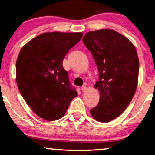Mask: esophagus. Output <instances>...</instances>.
Segmentation results:
<instances>
[{
  "mask_svg": "<svg viewBox=\"0 0 155 155\" xmlns=\"http://www.w3.org/2000/svg\"><path fill=\"white\" fill-rule=\"evenodd\" d=\"M81 90H82V92H85V91L87 90V87L85 86V85H83V86L81 87Z\"/></svg>",
  "mask_w": 155,
  "mask_h": 155,
  "instance_id": "1",
  "label": "esophagus"
}]
</instances>
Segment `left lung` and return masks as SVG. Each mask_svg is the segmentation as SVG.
I'll use <instances>...</instances> for the list:
<instances>
[{"mask_svg": "<svg viewBox=\"0 0 155 155\" xmlns=\"http://www.w3.org/2000/svg\"><path fill=\"white\" fill-rule=\"evenodd\" d=\"M83 42L91 51L99 70L94 87L100 92L97 105L90 110L97 121L107 123L122 114L136 91L139 63L134 46L112 29L90 31Z\"/></svg>", "mask_w": 155, "mask_h": 155, "instance_id": "1", "label": "left lung"}]
</instances>
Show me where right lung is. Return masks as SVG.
I'll list each match as a JSON object with an SVG mask.
<instances>
[{
	"label": "right lung",
	"mask_w": 155,
	"mask_h": 155,
	"mask_svg": "<svg viewBox=\"0 0 155 155\" xmlns=\"http://www.w3.org/2000/svg\"><path fill=\"white\" fill-rule=\"evenodd\" d=\"M82 36L81 32L43 33L19 53L16 64L18 90L33 112L44 119L62 118L78 95L62 63Z\"/></svg>",
	"instance_id": "add662e5"
}]
</instances>
